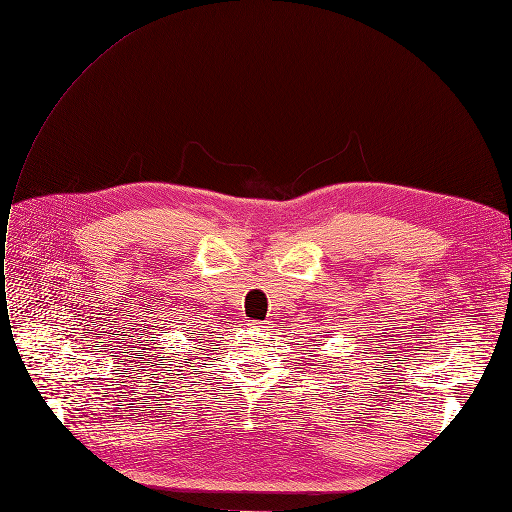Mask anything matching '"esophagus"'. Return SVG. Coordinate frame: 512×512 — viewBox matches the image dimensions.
Instances as JSON below:
<instances>
[{
  "mask_svg": "<svg viewBox=\"0 0 512 512\" xmlns=\"http://www.w3.org/2000/svg\"><path fill=\"white\" fill-rule=\"evenodd\" d=\"M251 329H253V331H259V333H266V331H270V323H268V320H263V323H259V320H255V323H251Z\"/></svg>",
  "mask_w": 512,
  "mask_h": 512,
  "instance_id": "obj_1",
  "label": "esophagus"
}]
</instances>
